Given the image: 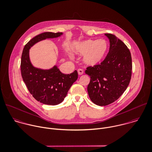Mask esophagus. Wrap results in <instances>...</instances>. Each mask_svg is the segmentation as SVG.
I'll return each instance as SVG.
<instances>
[{
    "label": "esophagus",
    "instance_id": "esophagus-1",
    "mask_svg": "<svg viewBox=\"0 0 152 152\" xmlns=\"http://www.w3.org/2000/svg\"><path fill=\"white\" fill-rule=\"evenodd\" d=\"M77 72H78V74H79V75H82L83 74L84 71H83L82 69H79L77 70Z\"/></svg>",
    "mask_w": 152,
    "mask_h": 152
}]
</instances>
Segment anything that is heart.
<instances>
[{"mask_svg":"<svg viewBox=\"0 0 152 152\" xmlns=\"http://www.w3.org/2000/svg\"><path fill=\"white\" fill-rule=\"evenodd\" d=\"M108 42L105 39H89L77 44L76 53L85 56L84 63L89 66L99 63L105 57L108 50Z\"/></svg>","mask_w":152,"mask_h":152,"instance_id":"b5f03b06","label":"heart"}]
</instances>
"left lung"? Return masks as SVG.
<instances>
[{
    "instance_id": "1",
    "label": "left lung",
    "mask_w": 152,
    "mask_h": 152,
    "mask_svg": "<svg viewBox=\"0 0 152 152\" xmlns=\"http://www.w3.org/2000/svg\"><path fill=\"white\" fill-rule=\"evenodd\" d=\"M110 40L109 52L100 64L86 68L91 77L88 92L91 100L99 106L117 100L126 90L132 77V60L127 45L115 35L105 34Z\"/></svg>"
}]
</instances>
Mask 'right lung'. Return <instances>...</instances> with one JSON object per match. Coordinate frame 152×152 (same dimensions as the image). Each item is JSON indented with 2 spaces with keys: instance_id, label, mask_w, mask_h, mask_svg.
Listing matches in <instances>:
<instances>
[{
  "instance_id": "right-lung-1",
  "label": "right lung",
  "mask_w": 152,
  "mask_h": 152,
  "mask_svg": "<svg viewBox=\"0 0 152 152\" xmlns=\"http://www.w3.org/2000/svg\"><path fill=\"white\" fill-rule=\"evenodd\" d=\"M62 32H45L32 38L24 47L21 57V75L29 92L38 101L46 105L60 104L66 96L68 91L77 79L75 70L70 75L62 73L56 66L48 70L35 67L31 63L29 51L35 43L47 38H57Z\"/></svg>"
}]
</instances>
